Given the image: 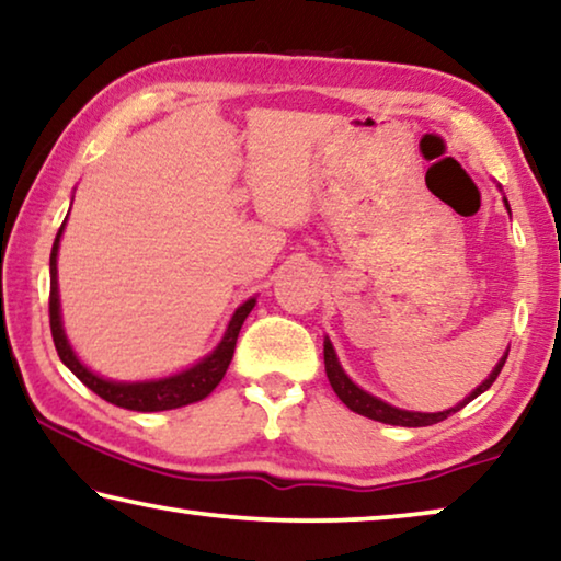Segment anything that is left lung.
<instances>
[{"label":"left lung","instance_id":"left-lung-1","mask_svg":"<svg viewBox=\"0 0 561 561\" xmlns=\"http://www.w3.org/2000/svg\"><path fill=\"white\" fill-rule=\"evenodd\" d=\"M506 208H508V204H506ZM506 357H508V353H506L504 357H501V363L494 367V373H491L489 378L483 380L481 386L476 388V390L471 392V396H468V398L463 400V403H458L456 408H450V411H443V413H411V411H400V408H392V405H388V403H382V400L367 396L365 390L357 388L355 382L350 380L345 373H342L337 357H334V350H332V345H330V340H324V373H328L330 386H332L334 392H337V398L342 400V403H345V405L350 408V411L360 413V415H365V417H373V421L390 423V425H405V428H421V425L440 423V421H446V417H448L450 413L461 411V408L471 403V400H473L476 396H481L483 390H489L491 386H494V380L499 378V373H501V367H504Z\"/></svg>","mask_w":561,"mask_h":561}]
</instances>
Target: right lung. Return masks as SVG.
<instances>
[{
    "label": "right lung",
    "instance_id": "1",
    "mask_svg": "<svg viewBox=\"0 0 561 561\" xmlns=\"http://www.w3.org/2000/svg\"><path fill=\"white\" fill-rule=\"evenodd\" d=\"M65 229V221L60 231H57L53 254H49V330H53L55 350L60 355V360L70 367V370L78 375V378L85 382V386L98 392L100 398L107 400V403L128 408V411H140V413H153V411H171V408H181L188 403H196V400L206 398L216 386H219L224 375L229 370V363L233 357V347H237V337L241 332V324L254 309L256 299H247L237 312H233L227 334L219 342V347L214 350L206 360L191 367L186 373L173 375V378L165 380H153V382H111L98 378L82 365L75 353L67 345L62 322H60V297H57V247H60V233Z\"/></svg>",
    "mask_w": 561,
    "mask_h": 561
}]
</instances>
